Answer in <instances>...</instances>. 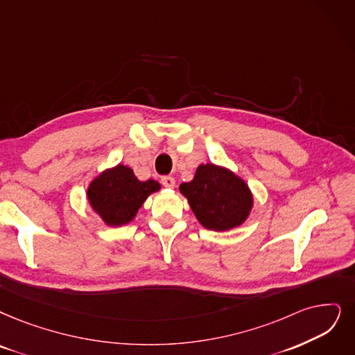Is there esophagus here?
Returning <instances> with one entry per match:
<instances>
[{
  "label": "esophagus",
  "mask_w": 355,
  "mask_h": 355,
  "mask_svg": "<svg viewBox=\"0 0 355 355\" xmlns=\"http://www.w3.org/2000/svg\"><path fill=\"white\" fill-rule=\"evenodd\" d=\"M162 183H163V187L172 189L176 185V180L172 176H164V178H162Z\"/></svg>",
  "instance_id": "1"
}]
</instances>
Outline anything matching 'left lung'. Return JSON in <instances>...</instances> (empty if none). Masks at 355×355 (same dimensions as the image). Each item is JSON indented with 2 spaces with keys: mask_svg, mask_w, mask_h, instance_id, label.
I'll list each match as a JSON object with an SVG mask.
<instances>
[{
  "mask_svg": "<svg viewBox=\"0 0 355 355\" xmlns=\"http://www.w3.org/2000/svg\"><path fill=\"white\" fill-rule=\"evenodd\" d=\"M179 191L196 220L212 232H229L242 225L253 208L248 183L230 168L214 163L198 166L193 179L182 183Z\"/></svg>",
  "mask_w": 355,
  "mask_h": 355,
  "instance_id": "obj_1",
  "label": "left lung"
}]
</instances>
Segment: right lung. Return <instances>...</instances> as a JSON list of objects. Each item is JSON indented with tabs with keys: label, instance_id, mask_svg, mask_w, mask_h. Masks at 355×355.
Listing matches in <instances>:
<instances>
[{
	"label": "right lung",
	"instance_id": "add662e5",
	"mask_svg": "<svg viewBox=\"0 0 355 355\" xmlns=\"http://www.w3.org/2000/svg\"><path fill=\"white\" fill-rule=\"evenodd\" d=\"M157 180H139L134 170L122 163L98 173L87 188V201L93 212L109 227L131 223L147 198L160 191Z\"/></svg>",
	"mask_w": 355,
	"mask_h": 355
}]
</instances>
